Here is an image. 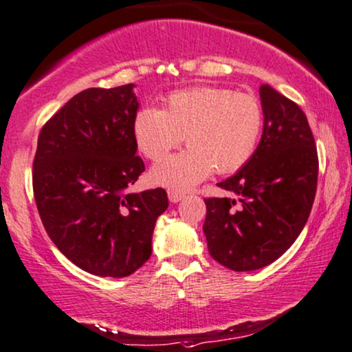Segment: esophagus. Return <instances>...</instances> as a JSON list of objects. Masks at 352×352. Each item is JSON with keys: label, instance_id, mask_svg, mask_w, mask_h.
Masks as SVG:
<instances>
[{"label": "esophagus", "instance_id": "esophagus-1", "mask_svg": "<svg viewBox=\"0 0 352 352\" xmlns=\"http://www.w3.org/2000/svg\"><path fill=\"white\" fill-rule=\"evenodd\" d=\"M185 198V193H180V191H168V199L170 203H179L180 199Z\"/></svg>", "mask_w": 352, "mask_h": 352}]
</instances>
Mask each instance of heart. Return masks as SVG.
Masks as SVG:
<instances>
[{"label": "heart", "mask_w": 352, "mask_h": 352, "mask_svg": "<svg viewBox=\"0 0 352 352\" xmlns=\"http://www.w3.org/2000/svg\"><path fill=\"white\" fill-rule=\"evenodd\" d=\"M263 109L256 97L222 87L173 92L166 109L144 107L133 131L138 148L161 159L182 140L188 149L162 159L151 168V182L170 191H188L209 173H232L250 161L263 131Z\"/></svg>", "instance_id": "obj_1"}]
</instances>
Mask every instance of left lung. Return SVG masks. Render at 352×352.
Segmentation results:
<instances>
[{"instance_id":"8db88e82","label":"left lung","mask_w":352,"mask_h":352,"mask_svg":"<svg viewBox=\"0 0 352 352\" xmlns=\"http://www.w3.org/2000/svg\"><path fill=\"white\" fill-rule=\"evenodd\" d=\"M260 99L265 120L255 154L217 184L232 197L204 199L209 253L232 271L278 260L304 229L317 191V148L305 113L270 84Z\"/></svg>"}]
</instances>
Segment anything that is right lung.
I'll list each match as a JSON object with an SVG mask.
<instances>
[{
    "mask_svg": "<svg viewBox=\"0 0 352 352\" xmlns=\"http://www.w3.org/2000/svg\"><path fill=\"white\" fill-rule=\"evenodd\" d=\"M135 84L92 87L66 102L38 135L34 197L48 237L71 263L124 278L149 260L166 190L130 193L144 172L133 123Z\"/></svg>",
    "mask_w": 352,
    "mask_h": 352,
    "instance_id": "obj_1",
    "label": "right lung"
}]
</instances>
